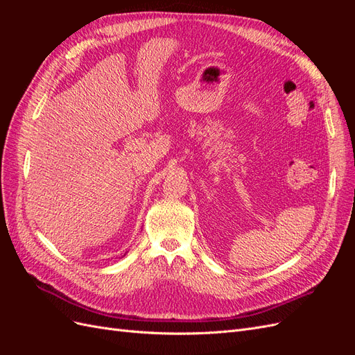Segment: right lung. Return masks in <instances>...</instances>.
I'll return each mask as SVG.
<instances>
[{
  "label": "right lung",
  "instance_id": "right-lung-1",
  "mask_svg": "<svg viewBox=\"0 0 355 355\" xmlns=\"http://www.w3.org/2000/svg\"><path fill=\"white\" fill-rule=\"evenodd\" d=\"M123 256H125V253H124V254H123Z\"/></svg>",
  "mask_w": 355,
  "mask_h": 355
}]
</instances>
